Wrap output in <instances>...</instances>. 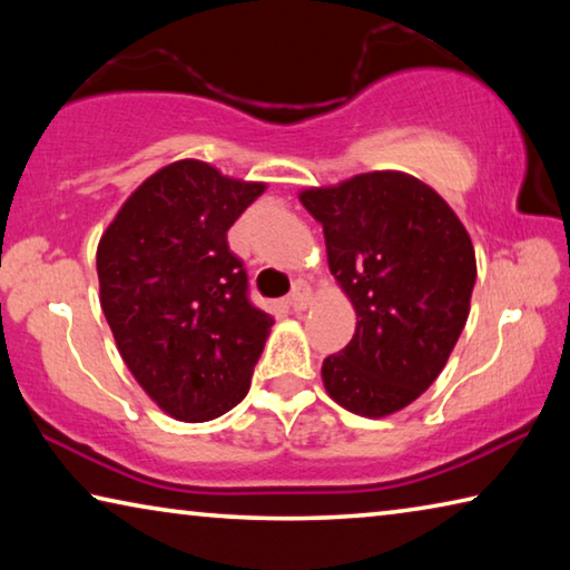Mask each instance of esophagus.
Returning a JSON list of instances; mask_svg holds the SVG:
<instances>
[{
    "instance_id": "esophagus-1",
    "label": "esophagus",
    "mask_w": 570,
    "mask_h": 570,
    "mask_svg": "<svg viewBox=\"0 0 570 570\" xmlns=\"http://www.w3.org/2000/svg\"><path fill=\"white\" fill-rule=\"evenodd\" d=\"M312 298H314L312 286H308L306 282H296L294 292L288 294V306H292L294 312H304V308L312 304Z\"/></svg>"
}]
</instances>
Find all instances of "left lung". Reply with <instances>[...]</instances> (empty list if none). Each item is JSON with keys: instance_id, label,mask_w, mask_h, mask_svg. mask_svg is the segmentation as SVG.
I'll return each mask as SVG.
<instances>
[{"instance_id": "obj_1", "label": "left lung", "mask_w": 570, "mask_h": 570, "mask_svg": "<svg viewBox=\"0 0 570 570\" xmlns=\"http://www.w3.org/2000/svg\"><path fill=\"white\" fill-rule=\"evenodd\" d=\"M320 220L330 272L356 312L352 342L326 356V394L362 417L407 407L440 377L470 314L478 264L445 198L402 170L360 173L298 193Z\"/></svg>"}]
</instances>
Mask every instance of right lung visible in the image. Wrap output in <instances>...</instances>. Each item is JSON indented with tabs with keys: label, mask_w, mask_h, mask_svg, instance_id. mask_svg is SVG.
<instances>
[{
	"label": "right lung",
	"mask_w": 570,
	"mask_h": 570,
	"mask_svg": "<svg viewBox=\"0 0 570 570\" xmlns=\"http://www.w3.org/2000/svg\"><path fill=\"white\" fill-rule=\"evenodd\" d=\"M264 190L176 160L130 193L98 244L100 306L118 352L176 420H216L250 387L274 316L248 302L226 230Z\"/></svg>",
	"instance_id": "obj_1"
}]
</instances>
